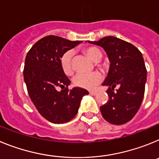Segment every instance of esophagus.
<instances>
[{
  "mask_svg": "<svg viewBox=\"0 0 159 159\" xmlns=\"http://www.w3.org/2000/svg\"><path fill=\"white\" fill-rule=\"evenodd\" d=\"M90 95H97V92H95V91H92V92H89Z\"/></svg>",
  "mask_w": 159,
  "mask_h": 159,
  "instance_id": "1",
  "label": "esophagus"
}]
</instances>
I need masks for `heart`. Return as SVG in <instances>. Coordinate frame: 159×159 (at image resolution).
<instances>
[{
  "mask_svg": "<svg viewBox=\"0 0 159 159\" xmlns=\"http://www.w3.org/2000/svg\"><path fill=\"white\" fill-rule=\"evenodd\" d=\"M83 52L87 57L93 61H98L102 57V53L95 47H87L83 49ZM73 54L71 51H67L60 57V66L66 75H71L73 73L72 67ZM102 75L99 71H94L88 74H78L73 80V83L76 87L86 89H93L97 84L102 81Z\"/></svg>",
  "mask_w": 159,
  "mask_h": 159,
  "instance_id": "b5f03b06",
  "label": "heart"
}]
</instances>
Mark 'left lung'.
Listing matches in <instances>:
<instances>
[{"label":"left lung","instance_id":"left-lung-1","mask_svg":"<svg viewBox=\"0 0 159 159\" xmlns=\"http://www.w3.org/2000/svg\"><path fill=\"white\" fill-rule=\"evenodd\" d=\"M88 42L103 48L111 62L102 84L108 86L109 99L99 107L101 114L111 124H124L135 116L144 96L147 68L143 55L133 44L115 36Z\"/></svg>","mask_w":159,"mask_h":159}]
</instances>
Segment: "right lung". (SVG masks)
Here are the masks:
<instances>
[{"mask_svg": "<svg viewBox=\"0 0 159 159\" xmlns=\"http://www.w3.org/2000/svg\"><path fill=\"white\" fill-rule=\"evenodd\" d=\"M82 41L66 40L57 36H47L38 40L26 55L24 80L28 93L38 112L48 121L64 123L78 112L87 90L68 89L71 81L60 66V57ZM60 86L62 89L57 91Z\"/></svg>", "mask_w": 159, "mask_h": 159, "instance_id": "obj_1", "label": "right lung"}]
</instances>
